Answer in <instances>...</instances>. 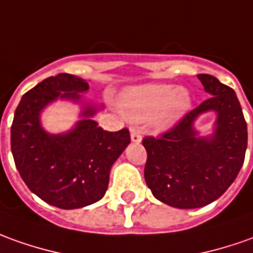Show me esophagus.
I'll use <instances>...</instances> for the list:
<instances>
[{"mask_svg":"<svg viewBox=\"0 0 253 253\" xmlns=\"http://www.w3.org/2000/svg\"><path fill=\"white\" fill-rule=\"evenodd\" d=\"M130 138H131V142H134V144H140L142 137H141L140 131H137V130H131Z\"/></svg>","mask_w":253,"mask_h":253,"instance_id":"34e87169","label":"esophagus"}]
</instances>
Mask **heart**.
<instances>
[{
	"label": "heart",
	"mask_w": 253,
	"mask_h": 253,
	"mask_svg": "<svg viewBox=\"0 0 253 253\" xmlns=\"http://www.w3.org/2000/svg\"><path fill=\"white\" fill-rule=\"evenodd\" d=\"M192 98L185 88L173 84L152 83L123 94L120 109L128 119L140 122L154 116V125L166 127L183 119L191 111Z\"/></svg>",
	"instance_id": "obj_1"
}]
</instances>
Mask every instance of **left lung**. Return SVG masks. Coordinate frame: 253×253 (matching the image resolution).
Segmentation results:
<instances>
[{"label": "left lung", "mask_w": 253, "mask_h": 253, "mask_svg": "<svg viewBox=\"0 0 253 253\" xmlns=\"http://www.w3.org/2000/svg\"><path fill=\"white\" fill-rule=\"evenodd\" d=\"M208 99L161 137H145L144 177L154 197L178 209H195L220 198L240 173L248 144L247 122L233 88L198 75ZM215 115L212 133L201 136L196 120Z\"/></svg>", "instance_id": "8db88e82"}]
</instances>
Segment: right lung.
<instances>
[{
    "label": "right lung",
    "instance_id": "add662e5",
    "mask_svg": "<svg viewBox=\"0 0 253 253\" xmlns=\"http://www.w3.org/2000/svg\"><path fill=\"white\" fill-rule=\"evenodd\" d=\"M88 83L75 75L51 76L27 91L15 111L11 149L29 190L49 205L79 209L102 199L113 163L130 144L123 128L105 131L94 120L104 106L87 99ZM56 100L79 104V120L66 132L43 128L41 115Z\"/></svg>",
    "mask_w": 253,
    "mask_h": 253
}]
</instances>
